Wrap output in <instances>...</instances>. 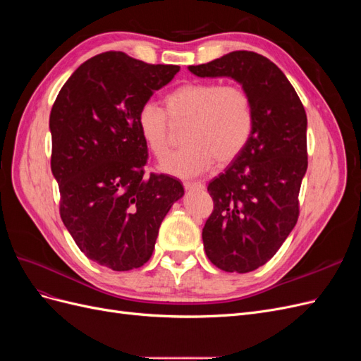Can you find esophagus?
Instances as JSON below:
<instances>
[{"instance_id": "1", "label": "esophagus", "mask_w": 361, "mask_h": 361, "mask_svg": "<svg viewBox=\"0 0 361 361\" xmlns=\"http://www.w3.org/2000/svg\"><path fill=\"white\" fill-rule=\"evenodd\" d=\"M185 190H204V183L202 182H183Z\"/></svg>"}]
</instances>
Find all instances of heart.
Here are the masks:
<instances>
[{"label": "heart", "instance_id": "obj_1", "mask_svg": "<svg viewBox=\"0 0 361 361\" xmlns=\"http://www.w3.org/2000/svg\"><path fill=\"white\" fill-rule=\"evenodd\" d=\"M173 122H188L183 149L162 164L174 176H194L216 162H232L245 149L253 134V102L241 85L191 81L176 87L166 99ZM137 128L147 149L162 159L170 147V123L166 111L154 102L141 105Z\"/></svg>", "mask_w": 361, "mask_h": 361}]
</instances>
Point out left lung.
Listing matches in <instances>:
<instances>
[{
    "label": "left lung",
    "instance_id": "left-lung-1",
    "mask_svg": "<svg viewBox=\"0 0 361 361\" xmlns=\"http://www.w3.org/2000/svg\"><path fill=\"white\" fill-rule=\"evenodd\" d=\"M188 69L202 78H233L253 102L255 128L245 149L207 185L214 211L202 233L216 268L244 274L265 265L297 224L307 116L285 73L260 54L233 51Z\"/></svg>",
    "mask_w": 361,
    "mask_h": 361
}]
</instances>
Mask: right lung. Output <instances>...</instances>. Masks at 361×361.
<instances>
[{"instance_id": "right-lung-1", "label": "right lung", "mask_w": 361, "mask_h": 361, "mask_svg": "<svg viewBox=\"0 0 361 361\" xmlns=\"http://www.w3.org/2000/svg\"><path fill=\"white\" fill-rule=\"evenodd\" d=\"M179 69L102 52L71 75L52 105L61 220L87 257L113 271L146 264L164 216L183 195L178 179L145 176L147 146L137 128L141 105Z\"/></svg>"}]
</instances>
